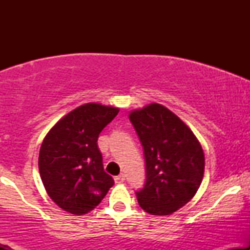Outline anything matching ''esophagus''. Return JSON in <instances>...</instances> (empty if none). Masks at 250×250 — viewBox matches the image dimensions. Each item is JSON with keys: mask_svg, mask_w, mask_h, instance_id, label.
<instances>
[{"mask_svg": "<svg viewBox=\"0 0 250 250\" xmlns=\"http://www.w3.org/2000/svg\"><path fill=\"white\" fill-rule=\"evenodd\" d=\"M114 180H115V183H123L125 182V175L121 174V175H119V176L114 177Z\"/></svg>", "mask_w": 250, "mask_h": 250, "instance_id": "obj_1", "label": "esophagus"}]
</instances>
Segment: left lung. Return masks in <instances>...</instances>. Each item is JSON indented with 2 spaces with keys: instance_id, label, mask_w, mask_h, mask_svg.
<instances>
[{
  "instance_id": "obj_1",
  "label": "left lung",
  "mask_w": 250,
  "mask_h": 250,
  "mask_svg": "<svg viewBox=\"0 0 250 250\" xmlns=\"http://www.w3.org/2000/svg\"><path fill=\"white\" fill-rule=\"evenodd\" d=\"M143 147L146 182L136 191L143 210L170 215L196 194L205 173L200 142L175 114L159 103L129 115Z\"/></svg>"
}]
</instances>
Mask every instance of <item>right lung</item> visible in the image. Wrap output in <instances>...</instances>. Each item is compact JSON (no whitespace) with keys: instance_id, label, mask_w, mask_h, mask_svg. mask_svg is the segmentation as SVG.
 Returning a JSON list of instances; mask_svg holds the SVG:
<instances>
[{"instance_id":"1","label":"right lung","mask_w":250,"mask_h":250,"mask_svg":"<svg viewBox=\"0 0 250 250\" xmlns=\"http://www.w3.org/2000/svg\"><path fill=\"white\" fill-rule=\"evenodd\" d=\"M117 114V108L87 103L60 120L43 140L40 175L50 199L65 211L93 210L114 186L103 169L97 139Z\"/></svg>"}]
</instances>
